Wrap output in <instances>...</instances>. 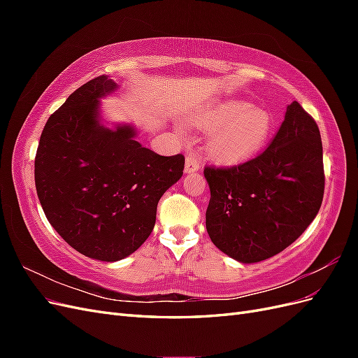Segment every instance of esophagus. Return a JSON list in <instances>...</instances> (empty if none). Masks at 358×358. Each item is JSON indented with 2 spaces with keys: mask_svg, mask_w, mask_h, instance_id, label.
Returning <instances> with one entry per match:
<instances>
[{
  "mask_svg": "<svg viewBox=\"0 0 358 358\" xmlns=\"http://www.w3.org/2000/svg\"><path fill=\"white\" fill-rule=\"evenodd\" d=\"M201 167V161L196 155H188L185 161V173H194L199 171Z\"/></svg>",
  "mask_w": 358,
  "mask_h": 358,
  "instance_id": "1",
  "label": "esophagus"
}]
</instances>
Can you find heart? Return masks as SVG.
Listing matches in <instances>:
<instances>
[{
    "label": "heart",
    "mask_w": 358,
    "mask_h": 358,
    "mask_svg": "<svg viewBox=\"0 0 358 358\" xmlns=\"http://www.w3.org/2000/svg\"><path fill=\"white\" fill-rule=\"evenodd\" d=\"M199 125L210 129L208 148L220 162H241L264 146L272 133L268 112L243 101H224L199 116Z\"/></svg>",
    "instance_id": "heart-1"
}]
</instances>
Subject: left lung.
Masks as SVG:
<instances>
[{
    "instance_id": "1",
    "label": "left lung",
    "mask_w": 358,
    "mask_h": 358,
    "mask_svg": "<svg viewBox=\"0 0 358 358\" xmlns=\"http://www.w3.org/2000/svg\"><path fill=\"white\" fill-rule=\"evenodd\" d=\"M204 178L213 245L241 263L263 262L294 242L321 208L326 178L318 125L292 101L262 154L233 167L206 166Z\"/></svg>"
}]
</instances>
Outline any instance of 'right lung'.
Masks as SVG:
<instances>
[{"mask_svg": "<svg viewBox=\"0 0 358 358\" xmlns=\"http://www.w3.org/2000/svg\"><path fill=\"white\" fill-rule=\"evenodd\" d=\"M116 83L99 76L76 90L43 128L34 162L48 221L76 251L100 262L133 254L152 233L159 199L185 157L143 148L131 125L100 124V99Z\"/></svg>", "mask_w": 358, "mask_h": 358, "instance_id": "add662e5", "label": "right lung"}]
</instances>
